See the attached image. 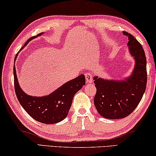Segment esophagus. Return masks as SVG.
Returning a JSON list of instances; mask_svg holds the SVG:
<instances>
[{"mask_svg": "<svg viewBox=\"0 0 156 156\" xmlns=\"http://www.w3.org/2000/svg\"><path fill=\"white\" fill-rule=\"evenodd\" d=\"M85 75V78H86V80L87 82H92V80H93V77H94V75L93 74L90 73V72H86V73L84 74Z\"/></svg>", "mask_w": 156, "mask_h": 156, "instance_id": "obj_1", "label": "esophagus"}]
</instances>
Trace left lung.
<instances>
[{
    "label": "left lung",
    "mask_w": 156,
    "mask_h": 156,
    "mask_svg": "<svg viewBox=\"0 0 156 156\" xmlns=\"http://www.w3.org/2000/svg\"><path fill=\"white\" fill-rule=\"evenodd\" d=\"M127 45L135 59V66L129 76L122 80H108L94 76L97 93L94 99L95 107L104 118H125L137 107L146 91L147 83L146 58L144 50L137 40L127 32Z\"/></svg>",
    "instance_id": "8db88e82"
}]
</instances>
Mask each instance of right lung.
<instances>
[{
  "instance_id": "right-lung-1",
  "label": "right lung",
  "mask_w": 156,
  "mask_h": 156,
  "mask_svg": "<svg viewBox=\"0 0 156 156\" xmlns=\"http://www.w3.org/2000/svg\"><path fill=\"white\" fill-rule=\"evenodd\" d=\"M42 34L43 33H41L37 36L30 38L20 50L24 48L31 40ZM13 74L15 91L20 105L32 118L45 124L60 122L67 117L74 94L82 88L86 82L84 74H80L74 80L62 85L49 95L44 97H33L25 94L20 88L17 78L15 65Z\"/></svg>"
}]
</instances>
